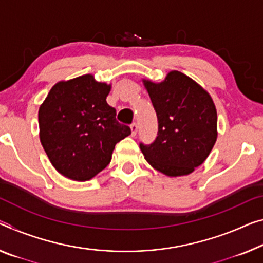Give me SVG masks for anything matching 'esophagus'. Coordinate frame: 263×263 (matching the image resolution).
Instances as JSON below:
<instances>
[{
  "mask_svg": "<svg viewBox=\"0 0 263 263\" xmlns=\"http://www.w3.org/2000/svg\"><path fill=\"white\" fill-rule=\"evenodd\" d=\"M130 129H132V135L135 136L136 133H137V124H136L135 122L132 123V124H130Z\"/></svg>",
  "mask_w": 263,
  "mask_h": 263,
  "instance_id": "obj_1",
  "label": "esophagus"
}]
</instances>
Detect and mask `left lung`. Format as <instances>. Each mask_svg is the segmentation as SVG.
<instances>
[{"label": "left lung", "instance_id": "left-lung-1", "mask_svg": "<svg viewBox=\"0 0 263 263\" xmlns=\"http://www.w3.org/2000/svg\"><path fill=\"white\" fill-rule=\"evenodd\" d=\"M156 111L159 132L152 144L140 143L147 162L167 176L195 171L217 139V114L209 92L183 72L169 71L162 82L142 80Z\"/></svg>", "mask_w": 263, "mask_h": 263}]
</instances>
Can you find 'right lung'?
Here are the masks:
<instances>
[{
  "instance_id": "1",
  "label": "right lung",
  "mask_w": 263,
  "mask_h": 263,
  "mask_svg": "<svg viewBox=\"0 0 263 263\" xmlns=\"http://www.w3.org/2000/svg\"><path fill=\"white\" fill-rule=\"evenodd\" d=\"M110 88L86 74L60 81L40 106V141L54 168L68 179H92L110 162L115 144L130 135L107 103Z\"/></svg>"
}]
</instances>
